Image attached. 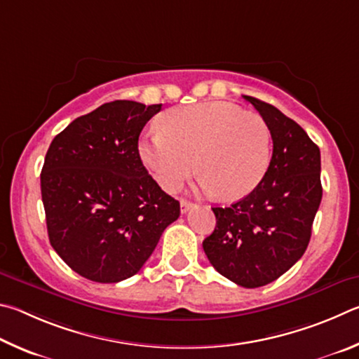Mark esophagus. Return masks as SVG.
Instances as JSON below:
<instances>
[{"instance_id": "1", "label": "esophagus", "mask_w": 359, "mask_h": 359, "mask_svg": "<svg viewBox=\"0 0 359 359\" xmlns=\"http://www.w3.org/2000/svg\"><path fill=\"white\" fill-rule=\"evenodd\" d=\"M180 206H181V212H183V215H184V212L192 210L194 206H196V203H192V202H189V200H184V198H183V200H181V202H180Z\"/></svg>"}]
</instances>
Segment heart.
I'll use <instances>...</instances> for the list:
<instances>
[{"label":"heart","mask_w":359,"mask_h":359,"mask_svg":"<svg viewBox=\"0 0 359 359\" xmlns=\"http://www.w3.org/2000/svg\"><path fill=\"white\" fill-rule=\"evenodd\" d=\"M161 128L162 132L143 138L138 151L144 167L167 192L180 189L196 168L203 191L241 198L260 184L271 162L266 121L236 105H187L163 116Z\"/></svg>","instance_id":"heart-1"}]
</instances>
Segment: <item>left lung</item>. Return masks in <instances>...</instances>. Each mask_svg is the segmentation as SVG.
<instances>
[{"label": "left lung", "mask_w": 359, "mask_h": 359, "mask_svg": "<svg viewBox=\"0 0 359 359\" xmlns=\"http://www.w3.org/2000/svg\"><path fill=\"white\" fill-rule=\"evenodd\" d=\"M265 119L273 156L260 184L227 208H212L215 231L203 250L219 274L255 288L288 271L306 252L322 202L320 149L274 105L244 96Z\"/></svg>", "instance_id": "8db88e82"}]
</instances>
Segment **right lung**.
<instances>
[{
  "instance_id": "right-lung-1",
  "label": "right lung",
  "mask_w": 359,
  "mask_h": 359,
  "mask_svg": "<svg viewBox=\"0 0 359 359\" xmlns=\"http://www.w3.org/2000/svg\"><path fill=\"white\" fill-rule=\"evenodd\" d=\"M162 104L113 100L60 132L41 173L48 240L83 278L111 284L137 274L180 202L144 168L138 137Z\"/></svg>"
}]
</instances>
